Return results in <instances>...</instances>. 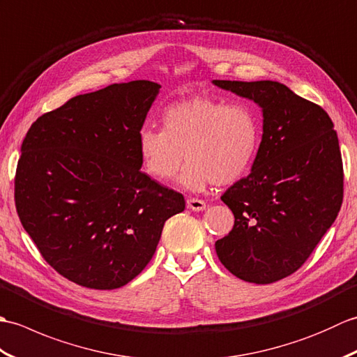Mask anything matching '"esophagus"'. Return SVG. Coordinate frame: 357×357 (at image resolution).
<instances>
[{"label":"esophagus","instance_id":"1","mask_svg":"<svg viewBox=\"0 0 357 357\" xmlns=\"http://www.w3.org/2000/svg\"><path fill=\"white\" fill-rule=\"evenodd\" d=\"M187 207L193 210V211H202L204 208L207 207V204H206V201L198 199V198H188L187 199Z\"/></svg>","mask_w":357,"mask_h":357}]
</instances>
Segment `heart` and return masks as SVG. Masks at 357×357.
<instances>
[{"instance_id": "heart-1", "label": "heart", "mask_w": 357, "mask_h": 357, "mask_svg": "<svg viewBox=\"0 0 357 357\" xmlns=\"http://www.w3.org/2000/svg\"><path fill=\"white\" fill-rule=\"evenodd\" d=\"M162 130L146 127L138 135V155L151 178L172 181L190 161L181 184L204 190L227 185L250 170L261 146V123L247 104L213 96H193L162 113Z\"/></svg>"}]
</instances>
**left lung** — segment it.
<instances>
[{"label":"left lung","mask_w":357,"mask_h":357,"mask_svg":"<svg viewBox=\"0 0 357 357\" xmlns=\"http://www.w3.org/2000/svg\"><path fill=\"white\" fill-rule=\"evenodd\" d=\"M213 84L253 100L264 116L252 172L221 196L234 225L216 241V255L242 280L276 282L304 265L342 206L337 133L321 105L280 82Z\"/></svg>","instance_id":"obj_1"}]
</instances>
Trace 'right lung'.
I'll return each instance as SVG.
<instances>
[{"instance_id":"right-lung-1","label":"right lung","mask_w":357,"mask_h":357,"mask_svg":"<svg viewBox=\"0 0 357 357\" xmlns=\"http://www.w3.org/2000/svg\"><path fill=\"white\" fill-rule=\"evenodd\" d=\"M159 84L146 79L78 95L30 126L15 173L20 221L50 267L113 290L146 268L184 196L147 176L138 135Z\"/></svg>"}]
</instances>
